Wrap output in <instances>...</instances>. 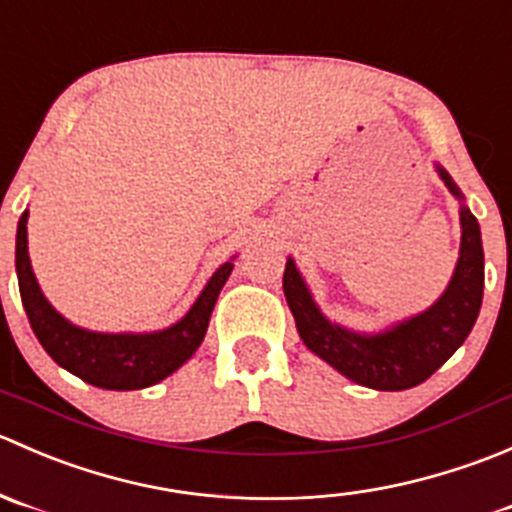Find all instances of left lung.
I'll use <instances>...</instances> for the list:
<instances>
[{
  "instance_id": "left-lung-1",
  "label": "left lung",
  "mask_w": 512,
  "mask_h": 512,
  "mask_svg": "<svg viewBox=\"0 0 512 512\" xmlns=\"http://www.w3.org/2000/svg\"><path fill=\"white\" fill-rule=\"evenodd\" d=\"M455 199L463 194L450 174L435 166ZM460 256L443 296L418 316L366 336L331 323L313 301L293 258L283 271V293L296 318L298 336L338 373L376 391H406L428 381L468 338L483 303V241L478 219L460 204Z\"/></svg>"
}]
</instances>
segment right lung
<instances>
[{
  "mask_svg": "<svg viewBox=\"0 0 512 512\" xmlns=\"http://www.w3.org/2000/svg\"><path fill=\"white\" fill-rule=\"evenodd\" d=\"M27 219L24 211L17 226V278L22 293L24 311L32 323L34 336L44 351L62 368L79 376L82 381L106 391H139L184 366L196 348L201 346L209 328L211 311L231 276L234 263L226 261L216 268L211 281L196 298L184 318L164 331L154 333H96L69 323L62 313L52 308L44 298L27 251Z\"/></svg>",
  "mask_w": 512,
  "mask_h": 512,
  "instance_id": "obj_1",
  "label": "right lung"
}]
</instances>
